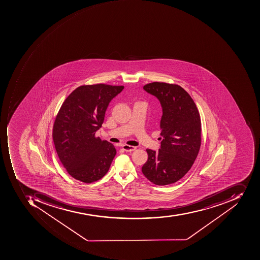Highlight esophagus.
<instances>
[{"instance_id":"1","label":"esophagus","mask_w":260,"mask_h":260,"mask_svg":"<svg viewBox=\"0 0 260 260\" xmlns=\"http://www.w3.org/2000/svg\"><path fill=\"white\" fill-rule=\"evenodd\" d=\"M122 149L125 150V152H133L137 149L136 147L132 146V145H122Z\"/></svg>"}]
</instances>
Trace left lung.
Instances as JSON below:
<instances>
[{
	"label": "left lung",
	"instance_id": "left-lung-1",
	"mask_svg": "<svg viewBox=\"0 0 260 260\" xmlns=\"http://www.w3.org/2000/svg\"><path fill=\"white\" fill-rule=\"evenodd\" d=\"M144 89L157 97L163 108L160 121L161 146L157 152L147 149L144 176L159 186L176 183L190 170L202 142V123L196 103L176 84L152 82Z\"/></svg>",
	"mask_w": 260,
	"mask_h": 260
}]
</instances>
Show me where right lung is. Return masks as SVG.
<instances>
[{
    "label": "right lung",
    "instance_id": "add662e5",
    "mask_svg": "<svg viewBox=\"0 0 260 260\" xmlns=\"http://www.w3.org/2000/svg\"><path fill=\"white\" fill-rule=\"evenodd\" d=\"M122 85L84 84L72 91L57 112L53 126L56 152L72 177L83 183L100 180L109 170L116 149L95 137L110 101Z\"/></svg>",
    "mask_w": 260,
    "mask_h": 260
}]
</instances>
